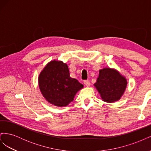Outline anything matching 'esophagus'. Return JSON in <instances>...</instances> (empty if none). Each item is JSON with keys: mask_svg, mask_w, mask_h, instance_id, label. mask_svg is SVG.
<instances>
[{"mask_svg": "<svg viewBox=\"0 0 151 151\" xmlns=\"http://www.w3.org/2000/svg\"><path fill=\"white\" fill-rule=\"evenodd\" d=\"M84 84H85L87 87H89V86H90V84H91L89 81H84Z\"/></svg>", "mask_w": 151, "mask_h": 151, "instance_id": "34e87169", "label": "esophagus"}]
</instances>
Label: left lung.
Instances as JSON below:
<instances>
[{"instance_id":"1","label":"left lung","mask_w":151,"mask_h":151,"mask_svg":"<svg viewBox=\"0 0 151 151\" xmlns=\"http://www.w3.org/2000/svg\"><path fill=\"white\" fill-rule=\"evenodd\" d=\"M127 79L115 68L106 67L99 70L94 86L103 101L113 103L120 100L127 86Z\"/></svg>"}]
</instances>
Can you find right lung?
<instances>
[{"label":"right lung","instance_id":"1","mask_svg":"<svg viewBox=\"0 0 151 151\" xmlns=\"http://www.w3.org/2000/svg\"><path fill=\"white\" fill-rule=\"evenodd\" d=\"M38 86L44 98L58 107L68 106L84 88L77 79L71 78L67 63L56 60L49 62L41 71Z\"/></svg>","mask_w":151,"mask_h":151}]
</instances>
